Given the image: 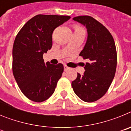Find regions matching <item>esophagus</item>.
Instances as JSON below:
<instances>
[{
    "mask_svg": "<svg viewBox=\"0 0 131 131\" xmlns=\"http://www.w3.org/2000/svg\"><path fill=\"white\" fill-rule=\"evenodd\" d=\"M63 67H64V71H68V69H70V68H69V67L67 66L66 65H64V66H63Z\"/></svg>",
    "mask_w": 131,
    "mask_h": 131,
    "instance_id": "obj_1",
    "label": "esophagus"
}]
</instances>
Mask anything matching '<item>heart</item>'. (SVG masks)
Instances as JSON below:
<instances>
[{
	"instance_id": "1",
	"label": "heart",
	"mask_w": 131,
	"mask_h": 131,
	"mask_svg": "<svg viewBox=\"0 0 131 131\" xmlns=\"http://www.w3.org/2000/svg\"><path fill=\"white\" fill-rule=\"evenodd\" d=\"M75 30H83V29H81V28H79V27H76Z\"/></svg>"
}]
</instances>
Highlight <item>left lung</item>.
I'll use <instances>...</instances> for the list:
<instances>
[{
    "instance_id": "8db88e82",
    "label": "left lung",
    "mask_w": 131,
    "mask_h": 131,
    "mask_svg": "<svg viewBox=\"0 0 131 131\" xmlns=\"http://www.w3.org/2000/svg\"><path fill=\"white\" fill-rule=\"evenodd\" d=\"M86 27L87 40L79 56L87 59L84 74L77 73L71 86L76 95L86 102H93L104 95L115 74L117 51L110 31L91 16L73 18Z\"/></svg>"
}]
</instances>
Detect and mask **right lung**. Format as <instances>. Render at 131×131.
<instances>
[{
    "label": "right lung",
    "mask_w": 131,
    "mask_h": 131,
    "mask_svg": "<svg viewBox=\"0 0 131 131\" xmlns=\"http://www.w3.org/2000/svg\"><path fill=\"white\" fill-rule=\"evenodd\" d=\"M70 16L39 14L19 31L12 50V71L24 95L35 102L50 98L63 71L62 63H45L43 54L52 46V33Z\"/></svg>",
    "instance_id": "obj_1"
}]
</instances>
